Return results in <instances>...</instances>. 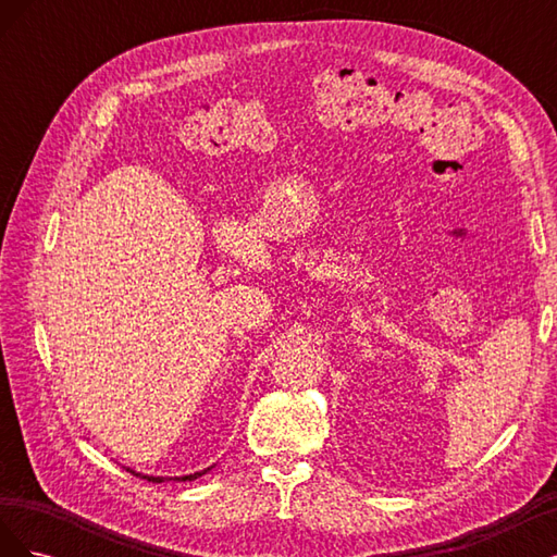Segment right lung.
I'll return each mask as SVG.
<instances>
[{"instance_id": "obj_1", "label": "right lung", "mask_w": 557, "mask_h": 557, "mask_svg": "<svg viewBox=\"0 0 557 557\" xmlns=\"http://www.w3.org/2000/svg\"><path fill=\"white\" fill-rule=\"evenodd\" d=\"M127 471H132L134 476H141V479H146V481H153V483H162V481H166V476H148V474H139V471H134V469H127ZM207 471H211V467L201 469V471H195V474H188V476H176L174 481H195V479H199V476H205Z\"/></svg>"}]
</instances>
